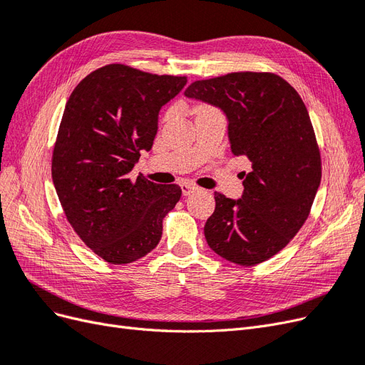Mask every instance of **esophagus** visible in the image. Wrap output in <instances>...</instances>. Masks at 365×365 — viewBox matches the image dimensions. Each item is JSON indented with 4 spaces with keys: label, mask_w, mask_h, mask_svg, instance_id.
Segmentation results:
<instances>
[{
    "label": "esophagus",
    "mask_w": 365,
    "mask_h": 365,
    "mask_svg": "<svg viewBox=\"0 0 365 365\" xmlns=\"http://www.w3.org/2000/svg\"><path fill=\"white\" fill-rule=\"evenodd\" d=\"M181 190H182L184 196H189V195H192L193 192L197 190V187L193 185V184H189V182H182L181 184Z\"/></svg>",
    "instance_id": "esophagus-1"
}]
</instances>
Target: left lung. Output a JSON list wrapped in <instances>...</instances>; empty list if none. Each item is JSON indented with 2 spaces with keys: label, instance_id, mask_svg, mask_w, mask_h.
<instances>
[{
  "label": "left lung",
  "instance_id": "1",
  "mask_svg": "<svg viewBox=\"0 0 365 365\" xmlns=\"http://www.w3.org/2000/svg\"><path fill=\"white\" fill-rule=\"evenodd\" d=\"M184 94L222 109L242 172V200L215 193L204 235L220 257L242 267L271 259L289 244L311 213L322 181V157L302 97L274 73L239 71L196 81Z\"/></svg>",
  "mask_w": 365,
  "mask_h": 365
}]
</instances>
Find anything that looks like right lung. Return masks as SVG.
I'll use <instances>...</instances> for the list:
<instances>
[{
  "instance_id": "1",
  "label": "right lung",
  "mask_w": 365,
  "mask_h": 365,
  "mask_svg": "<svg viewBox=\"0 0 365 365\" xmlns=\"http://www.w3.org/2000/svg\"><path fill=\"white\" fill-rule=\"evenodd\" d=\"M185 76L150 74L109 63L74 88L61 120L51 176L63 213L83 244L108 263L125 264L158 245L163 219L181 197L130 170L150 150L163 105Z\"/></svg>"
}]
</instances>
